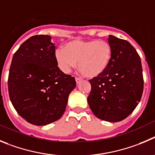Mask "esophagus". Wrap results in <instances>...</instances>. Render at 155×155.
Instances as JSON below:
<instances>
[{
	"mask_svg": "<svg viewBox=\"0 0 155 155\" xmlns=\"http://www.w3.org/2000/svg\"><path fill=\"white\" fill-rule=\"evenodd\" d=\"M81 81H82V79H79V78H76V84H79L80 83Z\"/></svg>",
	"mask_w": 155,
	"mask_h": 155,
	"instance_id": "1",
	"label": "esophagus"
}]
</instances>
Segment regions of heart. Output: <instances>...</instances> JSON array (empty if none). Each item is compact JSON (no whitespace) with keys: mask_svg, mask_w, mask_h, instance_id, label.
<instances>
[{"mask_svg":"<svg viewBox=\"0 0 155 155\" xmlns=\"http://www.w3.org/2000/svg\"><path fill=\"white\" fill-rule=\"evenodd\" d=\"M113 55L108 41L99 40H73L65 48L55 49V58L58 68L69 73L77 65L80 72L89 78L98 77L107 70Z\"/></svg>","mask_w":155,"mask_h":155,"instance_id":"obj_1","label":"heart"}]
</instances>
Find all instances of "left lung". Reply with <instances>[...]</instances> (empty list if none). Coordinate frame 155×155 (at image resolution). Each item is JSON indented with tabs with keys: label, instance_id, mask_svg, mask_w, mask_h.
Segmentation results:
<instances>
[{
	"label": "left lung",
	"instance_id": "1",
	"mask_svg": "<svg viewBox=\"0 0 155 155\" xmlns=\"http://www.w3.org/2000/svg\"><path fill=\"white\" fill-rule=\"evenodd\" d=\"M113 55L107 70L90 79L87 98L97 118L118 122L127 117L138 105L143 89L141 61L136 49L126 40L109 35Z\"/></svg>",
	"mask_w": 155,
	"mask_h": 155
}]
</instances>
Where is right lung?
Returning <instances> with one entry per match:
<instances>
[{
  "instance_id": "add662e5",
  "label": "right lung",
  "mask_w": 155,
  "mask_h": 155,
  "mask_svg": "<svg viewBox=\"0 0 155 155\" xmlns=\"http://www.w3.org/2000/svg\"><path fill=\"white\" fill-rule=\"evenodd\" d=\"M51 39L41 35L22 43L14 54L8 76L12 105L22 118L37 126L60 119L76 85L74 77L58 67Z\"/></svg>"
}]
</instances>
